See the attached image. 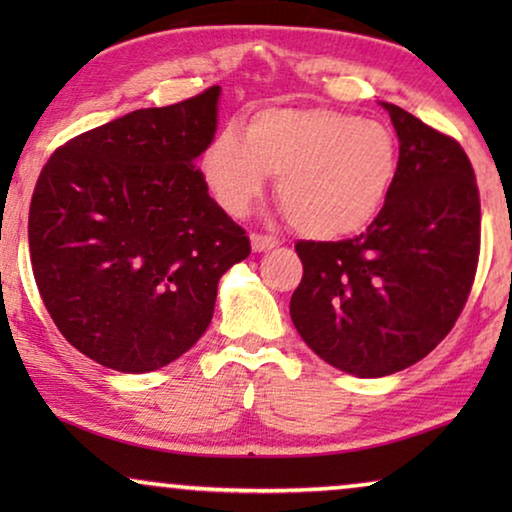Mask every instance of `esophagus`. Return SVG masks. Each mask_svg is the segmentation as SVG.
Masks as SVG:
<instances>
[{"label":"esophagus","instance_id":"obj_1","mask_svg":"<svg viewBox=\"0 0 512 512\" xmlns=\"http://www.w3.org/2000/svg\"><path fill=\"white\" fill-rule=\"evenodd\" d=\"M279 240H275L272 235H263V233H251V249L254 251H268L275 249Z\"/></svg>","mask_w":512,"mask_h":512}]
</instances>
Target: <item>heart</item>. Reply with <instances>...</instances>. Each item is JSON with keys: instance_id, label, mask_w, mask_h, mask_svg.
I'll use <instances>...</instances> for the list:
<instances>
[{"instance_id": "b5f03b06", "label": "heart", "mask_w": 512, "mask_h": 512, "mask_svg": "<svg viewBox=\"0 0 512 512\" xmlns=\"http://www.w3.org/2000/svg\"><path fill=\"white\" fill-rule=\"evenodd\" d=\"M387 125L326 107H272L251 116L247 139L221 130L202 156L214 198L244 216L277 177V202L300 235L340 240L375 221L396 177Z\"/></svg>"}]
</instances>
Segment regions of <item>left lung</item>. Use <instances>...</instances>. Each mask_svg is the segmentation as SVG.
Instances as JSON below:
<instances>
[{
	"label": "left lung",
	"instance_id": "8db88e82",
	"mask_svg": "<svg viewBox=\"0 0 512 512\" xmlns=\"http://www.w3.org/2000/svg\"><path fill=\"white\" fill-rule=\"evenodd\" d=\"M398 142L391 191L366 233L296 242L291 319L317 356L356 377L424 359L452 331L480 256V193L457 139L382 104Z\"/></svg>",
	"mask_w": 512,
	"mask_h": 512
}]
</instances>
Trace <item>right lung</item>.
<instances>
[{"mask_svg":"<svg viewBox=\"0 0 512 512\" xmlns=\"http://www.w3.org/2000/svg\"><path fill=\"white\" fill-rule=\"evenodd\" d=\"M219 93L76 135L34 186L27 237L41 300L69 345L118 373L188 352L212 321L221 275L251 254L195 167Z\"/></svg>","mask_w":512,"mask_h":512,"instance_id":"1","label":"right lung"}]
</instances>
